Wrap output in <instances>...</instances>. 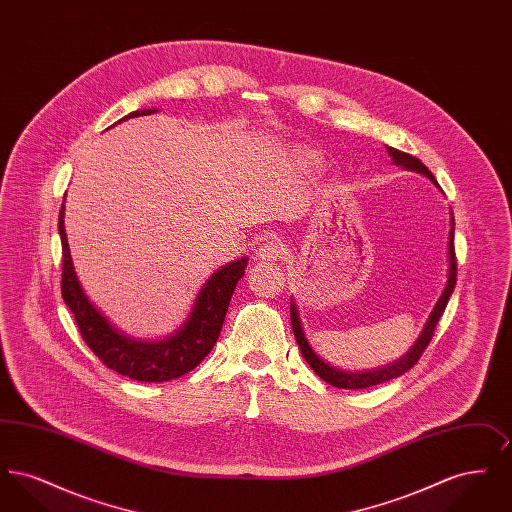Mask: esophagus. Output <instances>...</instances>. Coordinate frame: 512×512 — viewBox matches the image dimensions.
I'll return each instance as SVG.
<instances>
[{
  "mask_svg": "<svg viewBox=\"0 0 512 512\" xmlns=\"http://www.w3.org/2000/svg\"><path fill=\"white\" fill-rule=\"evenodd\" d=\"M282 251H284L282 242L274 236H267L265 242L257 247V257L263 261H276L282 255Z\"/></svg>",
  "mask_w": 512,
  "mask_h": 512,
  "instance_id": "34e87169",
  "label": "esophagus"
}]
</instances>
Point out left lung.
<instances>
[{"instance_id":"1","label":"left lung","mask_w":512,"mask_h":512,"mask_svg":"<svg viewBox=\"0 0 512 512\" xmlns=\"http://www.w3.org/2000/svg\"><path fill=\"white\" fill-rule=\"evenodd\" d=\"M388 151H390L391 159L395 161V165H403L405 169L422 172V174H426L434 184H438L436 178H434V174L428 171V167H426L420 159L413 157L411 153L399 151V149H395V147H388ZM451 215H453V213H451ZM453 230H455V219L451 217V232H449V280H447L445 292L441 293L438 305L434 307V311H432V315L428 318V322H426V326H424L420 338L414 343L413 349H411L401 361H397V363H393V365L384 366V368L372 370V372H343V370H338V368H334V366L326 365V363L318 357L317 353L311 349L309 341L305 340L301 322H299V317H297V309H295L293 303L290 305L293 336H295V340H297V345H299V349H301L305 361L309 363V366L317 372L318 376H320L324 382H328V384H332V386H336V388H341V390H366V388L384 384V382H388V380H393V378L405 374L407 370H411V368L418 363V359H420L422 353L426 351L428 343L432 341L436 324H438L439 318L443 315V311H445V307H447V301H449L451 293L455 290V284H457V255H455V236H453L455 232H453Z\"/></svg>"}]
</instances>
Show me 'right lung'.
I'll return each mask as SVG.
<instances>
[{
    "label": "right lung",
    "instance_id": "right-lung-1",
    "mask_svg": "<svg viewBox=\"0 0 512 512\" xmlns=\"http://www.w3.org/2000/svg\"><path fill=\"white\" fill-rule=\"evenodd\" d=\"M149 113H153V109L134 111L122 121ZM63 209L65 205H61L59 211V236L63 247L61 293L74 315L82 340L88 343L99 361L107 368L138 382H169L194 370L219 340L232 293L238 280L244 276L247 259L234 261L211 276V280L197 295L188 322L172 338L159 343L130 340L117 332L82 292L69 253L63 226Z\"/></svg>",
    "mask_w": 512,
    "mask_h": 512
}]
</instances>
